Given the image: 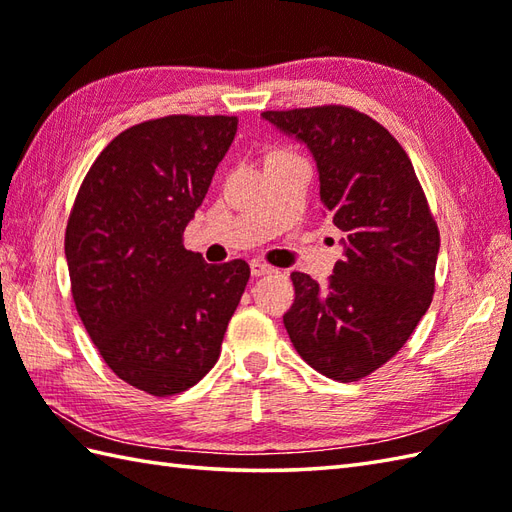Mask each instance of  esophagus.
<instances>
[{
	"label": "esophagus",
	"mask_w": 512,
	"mask_h": 512,
	"mask_svg": "<svg viewBox=\"0 0 512 512\" xmlns=\"http://www.w3.org/2000/svg\"><path fill=\"white\" fill-rule=\"evenodd\" d=\"M250 273H253V277H262V275L275 273V268L266 262H259V259H255V262H250Z\"/></svg>",
	"instance_id": "1"
}]
</instances>
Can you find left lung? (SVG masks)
I'll return each instance as SVG.
<instances>
[{"label":"left lung","mask_w":512,"mask_h":512,"mask_svg":"<svg viewBox=\"0 0 512 512\" xmlns=\"http://www.w3.org/2000/svg\"><path fill=\"white\" fill-rule=\"evenodd\" d=\"M262 116L310 147L323 209L345 233V257L325 284L290 275L284 325L310 367L354 383L394 358L429 310L438 224L407 151L372 116L347 105Z\"/></svg>","instance_id":"1"}]
</instances>
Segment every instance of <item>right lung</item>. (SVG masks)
Segmentation results:
<instances>
[{
  "label": "right lung",
  "instance_id": "1",
  "mask_svg": "<svg viewBox=\"0 0 512 512\" xmlns=\"http://www.w3.org/2000/svg\"><path fill=\"white\" fill-rule=\"evenodd\" d=\"M235 132L237 116L138 123L92 162L72 204L76 312L107 367L151 396L209 374L250 277L244 259L211 266L182 244Z\"/></svg>",
  "mask_w": 512,
  "mask_h": 512
}]
</instances>
